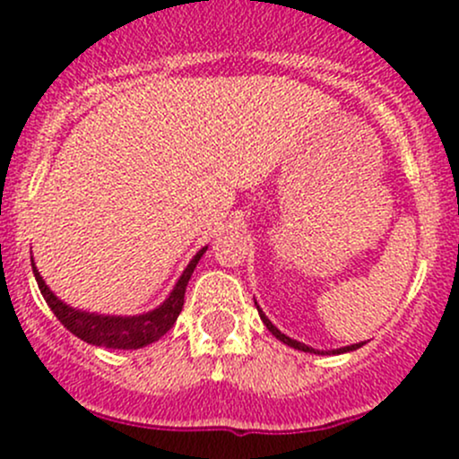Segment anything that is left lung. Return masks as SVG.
Wrapping results in <instances>:
<instances>
[{
  "label": "left lung",
  "mask_w": 459,
  "mask_h": 459,
  "mask_svg": "<svg viewBox=\"0 0 459 459\" xmlns=\"http://www.w3.org/2000/svg\"><path fill=\"white\" fill-rule=\"evenodd\" d=\"M255 307H257V302H255ZM257 313H259V317H262V322L266 324V328L268 331L273 333V335L277 337V340L280 342H284V344H289V346H293V349H298V351H304V353H317V355H340V353H349V351H355V349H359V346H364V342H359V344H351V346H342V349H333V351H317V349H311V346H307V344H302V342H298V340H290L289 335H284V333L280 331V328L277 326H273V322L271 319H268L266 316H264V311L262 308L257 307Z\"/></svg>",
  "instance_id": "obj_1"
}]
</instances>
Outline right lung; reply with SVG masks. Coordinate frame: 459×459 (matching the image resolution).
Masks as SVG:
<instances>
[{
    "instance_id": "obj_1",
    "label": "right lung",
    "mask_w": 459,
    "mask_h": 459,
    "mask_svg": "<svg viewBox=\"0 0 459 459\" xmlns=\"http://www.w3.org/2000/svg\"><path fill=\"white\" fill-rule=\"evenodd\" d=\"M208 247H204L195 257L188 262V266L184 268L182 277L178 280L175 289L170 290L169 298L155 308V311H148L143 316H97V313H86L80 308H73L68 304H64L53 290L46 286V281L41 280L39 271H37L35 262H32V275H35L37 286H39L41 295H44L46 304L50 307V311L55 313V317L68 328L75 337L84 340L86 344L92 346H106V349H142V346L152 344V342L160 340L166 331H170L182 313L184 307V293H186L188 280H191L193 271H195L197 262H200Z\"/></svg>"
}]
</instances>
